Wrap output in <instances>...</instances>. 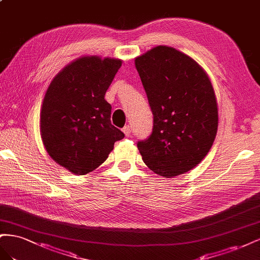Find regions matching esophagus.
Here are the masks:
<instances>
[{
	"label": "esophagus",
	"mask_w": 260,
	"mask_h": 260,
	"mask_svg": "<svg viewBox=\"0 0 260 260\" xmlns=\"http://www.w3.org/2000/svg\"><path fill=\"white\" fill-rule=\"evenodd\" d=\"M123 132H124V134H125V136H129L131 135V126L129 125H126V126H124L123 127Z\"/></svg>",
	"instance_id": "1"
}]
</instances>
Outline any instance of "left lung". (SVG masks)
Here are the masks:
<instances>
[{
  "label": "left lung",
  "instance_id": "8db88e82",
  "mask_svg": "<svg viewBox=\"0 0 260 260\" xmlns=\"http://www.w3.org/2000/svg\"><path fill=\"white\" fill-rule=\"evenodd\" d=\"M153 114L151 134L137 143L151 171L173 177L208 153L218 128V107L209 77L182 52L159 46L135 60Z\"/></svg>",
  "mask_w": 260,
  "mask_h": 260
}]
</instances>
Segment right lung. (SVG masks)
<instances>
[{
	"label": "right lung",
	"instance_id": "right-lung-1",
	"mask_svg": "<svg viewBox=\"0 0 260 260\" xmlns=\"http://www.w3.org/2000/svg\"><path fill=\"white\" fill-rule=\"evenodd\" d=\"M122 61L86 56L63 69L44 95L40 126L50 157L74 174L101 166L124 133L111 123L106 92Z\"/></svg>",
	"mask_w": 260,
	"mask_h": 260
}]
</instances>
